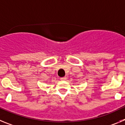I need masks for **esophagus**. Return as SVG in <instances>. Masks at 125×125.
I'll return each instance as SVG.
<instances>
[{"mask_svg": "<svg viewBox=\"0 0 125 125\" xmlns=\"http://www.w3.org/2000/svg\"><path fill=\"white\" fill-rule=\"evenodd\" d=\"M66 79H67V77H66V76H64V77H62V78H61V80H66Z\"/></svg>", "mask_w": 125, "mask_h": 125, "instance_id": "1", "label": "esophagus"}]
</instances>
